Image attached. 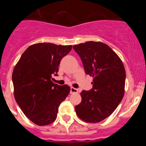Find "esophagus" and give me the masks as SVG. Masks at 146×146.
Wrapping results in <instances>:
<instances>
[{"label":"esophagus","instance_id":"obj_1","mask_svg":"<svg viewBox=\"0 0 146 146\" xmlns=\"http://www.w3.org/2000/svg\"><path fill=\"white\" fill-rule=\"evenodd\" d=\"M77 93H78V90H77V88H74L73 87H71L70 88V94H77Z\"/></svg>","mask_w":146,"mask_h":146}]
</instances>
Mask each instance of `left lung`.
Wrapping results in <instances>:
<instances>
[{
    "label": "left lung",
    "instance_id": "1",
    "mask_svg": "<svg viewBox=\"0 0 146 146\" xmlns=\"http://www.w3.org/2000/svg\"><path fill=\"white\" fill-rule=\"evenodd\" d=\"M93 88L82 91V102L75 107L77 116L88 123L103 121L113 113L124 95L126 72L117 54L106 44L87 42L73 46Z\"/></svg>",
    "mask_w": 146,
    "mask_h": 146
}]
</instances>
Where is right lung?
<instances>
[{"label":"right lung","instance_id":"obj_1","mask_svg":"<svg viewBox=\"0 0 146 146\" xmlns=\"http://www.w3.org/2000/svg\"><path fill=\"white\" fill-rule=\"evenodd\" d=\"M72 47L35 44L23 52L13 71L15 100L25 116L38 126L55 121L59 105L70 92L69 86L55 84L51 79L58 76L60 60Z\"/></svg>","mask_w":146,"mask_h":146}]
</instances>
